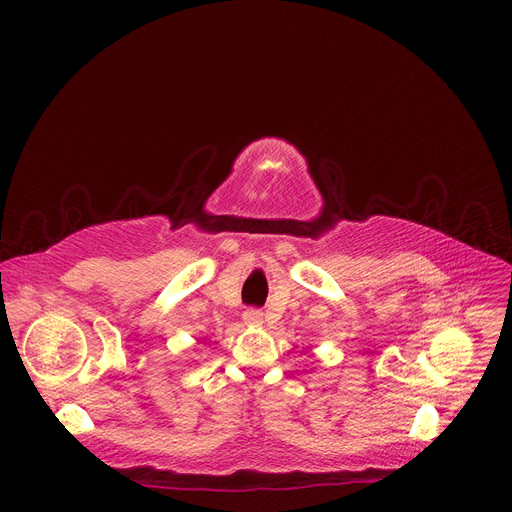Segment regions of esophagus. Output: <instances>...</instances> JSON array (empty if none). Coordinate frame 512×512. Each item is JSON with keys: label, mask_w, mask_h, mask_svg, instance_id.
I'll return each mask as SVG.
<instances>
[{"label": "esophagus", "mask_w": 512, "mask_h": 512, "mask_svg": "<svg viewBox=\"0 0 512 512\" xmlns=\"http://www.w3.org/2000/svg\"><path fill=\"white\" fill-rule=\"evenodd\" d=\"M242 321H245L247 326H261V321H263V313L259 311V309H247L245 313H242Z\"/></svg>", "instance_id": "1"}]
</instances>
